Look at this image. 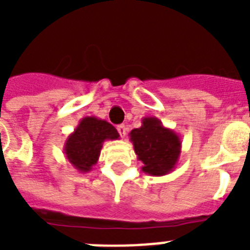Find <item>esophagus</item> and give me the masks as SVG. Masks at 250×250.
Segmentation results:
<instances>
[{
	"label": "esophagus",
	"instance_id": "1",
	"mask_svg": "<svg viewBox=\"0 0 250 250\" xmlns=\"http://www.w3.org/2000/svg\"><path fill=\"white\" fill-rule=\"evenodd\" d=\"M116 129H118V131H119V134H120L121 138H125V135H126V126H125L124 124H121V125H118V127H116Z\"/></svg>",
	"mask_w": 250,
	"mask_h": 250
}]
</instances>
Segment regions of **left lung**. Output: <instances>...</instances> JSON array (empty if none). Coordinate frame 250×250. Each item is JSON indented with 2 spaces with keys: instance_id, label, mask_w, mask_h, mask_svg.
Masks as SVG:
<instances>
[{
  "instance_id": "obj_1",
  "label": "left lung",
  "mask_w": 250,
  "mask_h": 250,
  "mask_svg": "<svg viewBox=\"0 0 250 250\" xmlns=\"http://www.w3.org/2000/svg\"><path fill=\"white\" fill-rule=\"evenodd\" d=\"M129 135L138 159L144 164L141 170L145 174L163 176L175 169L182 152V140L158 118H144L141 126L131 130Z\"/></svg>"
}]
</instances>
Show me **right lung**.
I'll return each mask as SVG.
<instances>
[{"label":"right lung","mask_w":250,"mask_h":250,"mask_svg":"<svg viewBox=\"0 0 250 250\" xmlns=\"http://www.w3.org/2000/svg\"><path fill=\"white\" fill-rule=\"evenodd\" d=\"M118 130L106 120L83 118L65 141L63 152L68 163L80 173H89L99 160L105 140L119 139Z\"/></svg>","instance_id":"add662e5"}]
</instances>
